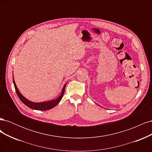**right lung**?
Instances as JSON below:
<instances>
[{"label":"right lung","mask_w":152,"mask_h":152,"mask_svg":"<svg viewBox=\"0 0 152 152\" xmlns=\"http://www.w3.org/2000/svg\"><path fill=\"white\" fill-rule=\"evenodd\" d=\"M12 79H13V83H14V86H15V87L16 94L21 102L23 103L26 106H27V107H29L30 108L33 109V110H40V111H44V110H50V109L53 108V107H56V106L59 103V102H60L61 99L63 98V96L64 95V93H65V87L66 85V84H65V86H64L61 94L59 95V97L57 98L56 99L48 101V102H41V103H35V102H30V101H29L28 99H27L20 93V92L19 91V90H18V87L16 85L15 80H14V78H12Z\"/></svg>","instance_id":"obj_1"}]
</instances>
